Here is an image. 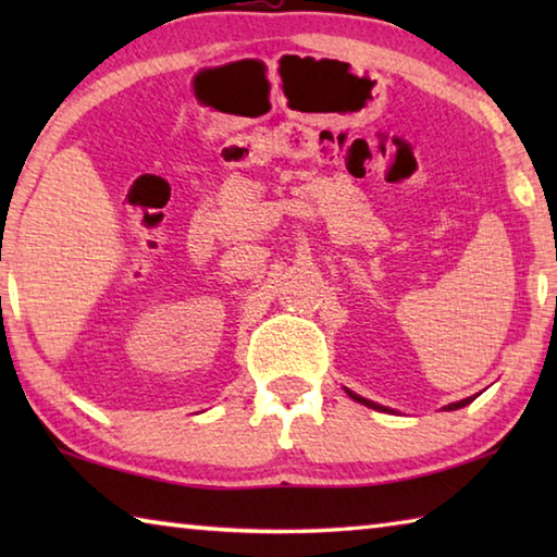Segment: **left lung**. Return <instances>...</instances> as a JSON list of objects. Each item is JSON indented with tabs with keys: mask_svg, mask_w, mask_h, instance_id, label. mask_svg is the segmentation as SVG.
I'll return each instance as SVG.
<instances>
[{
	"mask_svg": "<svg viewBox=\"0 0 557 557\" xmlns=\"http://www.w3.org/2000/svg\"><path fill=\"white\" fill-rule=\"evenodd\" d=\"M346 393H348V398H354L356 403H361V405H366V408H373V410H381V412H385L388 410L391 412V408H383V405H379V403H373V400H366V398H361V395H356L354 391H348L346 388ZM476 398V395H474ZM474 398H465V400H457V403H449V405H445V410H459V408H465V405H469L471 400Z\"/></svg>",
	"mask_w": 557,
	"mask_h": 557,
	"instance_id": "8db88e82",
	"label": "left lung"
}]
</instances>
